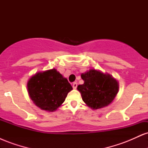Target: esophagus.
<instances>
[{
  "mask_svg": "<svg viewBox=\"0 0 148 148\" xmlns=\"http://www.w3.org/2000/svg\"><path fill=\"white\" fill-rule=\"evenodd\" d=\"M72 86H73V88H74V89H76V88H77V83H76V82L73 83Z\"/></svg>",
  "mask_w": 148,
  "mask_h": 148,
  "instance_id": "obj_1",
  "label": "esophagus"
}]
</instances>
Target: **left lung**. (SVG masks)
<instances>
[{
  "instance_id": "left-lung-1",
  "label": "left lung",
  "mask_w": 148,
  "mask_h": 148,
  "mask_svg": "<svg viewBox=\"0 0 148 148\" xmlns=\"http://www.w3.org/2000/svg\"><path fill=\"white\" fill-rule=\"evenodd\" d=\"M84 84L78 86L84 101L92 109L110 104L118 92V84L109 74L91 69L81 74Z\"/></svg>"
}]
</instances>
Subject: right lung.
<instances>
[{"mask_svg":"<svg viewBox=\"0 0 148 148\" xmlns=\"http://www.w3.org/2000/svg\"><path fill=\"white\" fill-rule=\"evenodd\" d=\"M29 95L42 110L54 111L64 102L72 87L56 69L39 72L28 82Z\"/></svg>","mask_w":148,"mask_h":148,"instance_id":"1","label":"right lung"}]
</instances>
